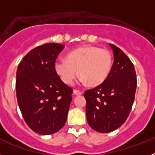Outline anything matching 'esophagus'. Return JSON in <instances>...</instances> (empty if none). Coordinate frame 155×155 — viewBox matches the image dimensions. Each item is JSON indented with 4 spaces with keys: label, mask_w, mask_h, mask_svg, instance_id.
<instances>
[{
    "label": "esophagus",
    "mask_w": 155,
    "mask_h": 155,
    "mask_svg": "<svg viewBox=\"0 0 155 155\" xmlns=\"http://www.w3.org/2000/svg\"><path fill=\"white\" fill-rule=\"evenodd\" d=\"M74 94H76V95H81V94H82V92L81 91H79V90H74Z\"/></svg>",
    "instance_id": "esophagus-1"
}]
</instances>
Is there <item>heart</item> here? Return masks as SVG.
I'll list each match as a JSON object with an SVG mask.
<instances>
[{"label": "heart", "instance_id": "1", "mask_svg": "<svg viewBox=\"0 0 155 155\" xmlns=\"http://www.w3.org/2000/svg\"><path fill=\"white\" fill-rule=\"evenodd\" d=\"M112 66L110 52L97 46H86L71 51L67 59H57L54 70L66 84H73L79 74L81 83L98 86L106 80Z\"/></svg>", "mask_w": 155, "mask_h": 155}]
</instances>
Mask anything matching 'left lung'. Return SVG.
<instances>
[{"instance_id": "8db88e82", "label": "left lung", "mask_w": 155, "mask_h": 155, "mask_svg": "<svg viewBox=\"0 0 155 155\" xmlns=\"http://www.w3.org/2000/svg\"><path fill=\"white\" fill-rule=\"evenodd\" d=\"M113 51V67L106 80L85 91L86 116L90 127L99 133H109L125 123L134 104L137 88L136 71L129 57L109 43Z\"/></svg>"}]
</instances>
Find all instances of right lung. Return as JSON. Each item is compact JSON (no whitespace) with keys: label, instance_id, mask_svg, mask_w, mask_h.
I'll return each instance as SVG.
<instances>
[{"label":"right lung","instance_id":"obj_1","mask_svg":"<svg viewBox=\"0 0 155 155\" xmlns=\"http://www.w3.org/2000/svg\"><path fill=\"white\" fill-rule=\"evenodd\" d=\"M64 45L46 43L31 50L20 62L16 74V94L23 118L41 135L57 133L68 118L73 90L54 70Z\"/></svg>","mask_w":155,"mask_h":155}]
</instances>
